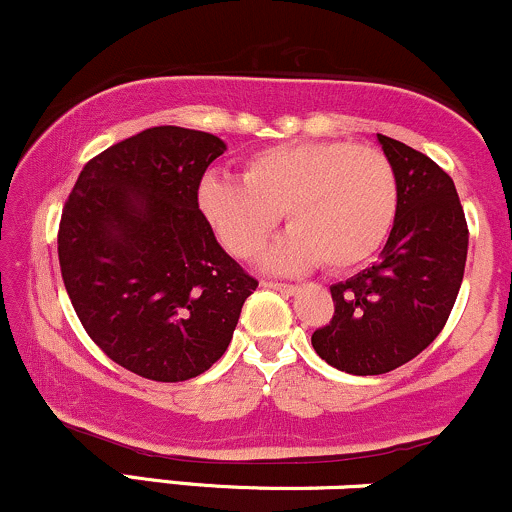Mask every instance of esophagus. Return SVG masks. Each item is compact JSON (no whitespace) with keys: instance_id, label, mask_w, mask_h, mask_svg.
<instances>
[{"instance_id":"esophagus-1","label":"esophagus","mask_w":512,"mask_h":512,"mask_svg":"<svg viewBox=\"0 0 512 512\" xmlns=\"http://www.w3.org/2000/svg\"><path fill=\"white\" fill-rule=\"evenodd\" d=\"M262 286H267V289H274V291H279V293H286V296H293V293L298 291V286L279 284V281H264Z\"/></svg>"}]
</instances>
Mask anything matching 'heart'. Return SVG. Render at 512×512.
<instances>
[{
    "instance_id": "heart-1",
    "label": "heart",
    "mask_w": 512,
    "mask_h": 512,
    "mask_svg": "<svg viewBox=\"0 0 512 512\" xmlns=\"http://www.w3.org/2000/svg\"><path fill=\"white\" fill-rule=\"evenodd\" d=\"M397 173L383 151L351 142L272 146L245 161L243 180L207 173L197 207L231 255L252 257L284 211L289 231L262 255V267L298 274L363 264L390 238L397 219Z\"/></svg>"
}]
</instances>
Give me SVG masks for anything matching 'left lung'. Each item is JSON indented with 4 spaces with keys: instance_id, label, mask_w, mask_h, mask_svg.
<instances>
[{
    "instance_id": "left-lung-1",
    "label": "left lung",
    "mask_w": 512,
    "mask_h": 512,
    "mask_svg": "<svg viewBox=\"0 0 512 512\" xmlns=\"http://www.w3.org/2000/svg\"><path fill=\"white\" fill-rule=\"evenodd\" d=\"M397 173L399 204L378 262L332 284L334 317L313 349L351 375L390 373L419 356L448 322L469 231L455 182L431 158L378 134Z\"/></svg>"
}]
</instances>
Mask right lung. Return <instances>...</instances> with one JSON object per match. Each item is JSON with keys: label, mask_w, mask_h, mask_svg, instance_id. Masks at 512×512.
Instances as JSON below:
<instances>
[{"label": "right lung", "mask_w": 512, "mask_h": 512, "mask_svg": "<svg viewBox=\"0 0 512 512\" xmlns=\"http://www.w3.org/2000/svg\"><path fill=\"white\" fill-rule=\"evenodd\" d=\"M223 151L209 132L144 129L91 158L64 204L57 255L81 325L156 383L214 366L257 289L197 207L199 180Z\"/></svg>", "instance_id": "right-lung-1"}]
</instances>
